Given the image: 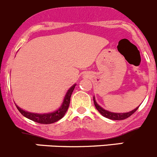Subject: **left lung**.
<instances>
[{"instance_id": "left-lung-1", "label": "left lung", "mask_w": 157, "mask_h": 157, "mask_svg": "<svg viewBox=\"0 0 157 157\" xmlns=\"http://www.w3.org/2000/svg\"><path fill=\"white\" fill-rule=\"evenodd\" d=\"M93 101H94V104H95V108L97 109L98 112H99L103 116L105 117L108 118V119H113V120H122V119H125L126 118L129 117L130 116H132L140 106H138L137 108H136L135 109H133L132 111L129 112V113H111V112H109L106 111V110L103 109L102 107H100L99 105L97 104V102H95V98L93 97Z\"/></svg>"}]
</instances>
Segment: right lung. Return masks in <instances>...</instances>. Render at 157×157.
I'll return each mask as SVG.
<instances>
[{
    "instance_id": "obj_1",
    "label": "right lung",
    "mask_w": 157,
    "mask_h": 157,
    "mask_svg": "<svg viewBox=\"0 0 157 157\" xmlns=\"http://www.w3.org/2000/svg\"><path fill=\"white\" fill-rule=\"evenodd\" d=\"M75 86V85L72 86L68 89L66 95H65V98H64L62 105H61V107L57 111L54 112V113H47V114H37V113H28V112L24 111L23 109L19 108L17 105H16V107L24 116L34 121V122H38V123H41V124H51V123L59 121V119H61L65 116V113H66L68 106H69L70 98H71V95L72 94L73 90H74Z\"/></svg>"
}]
</instances>
